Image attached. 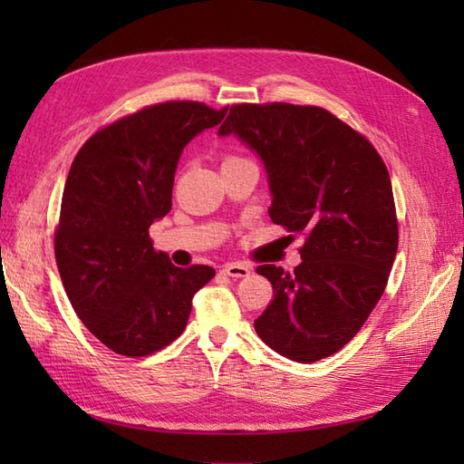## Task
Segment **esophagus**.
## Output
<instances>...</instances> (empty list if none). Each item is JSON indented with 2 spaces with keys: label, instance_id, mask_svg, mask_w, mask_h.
Returning a JSON list of instances; mask_svg holds the SVG:
<instances>
[{
  "label": "esophagus",
  "instance_id": "obj_1",
  "mask_svg": "<svg viewBox=\"0 0 464 464\" xmlns=\"http://www.w3.org/2000/svg\"><path fill=\"white\" fill-rule=\"evenodd\" d=\"M223 273L229 275V277H249L251 275V267H247V265L243 263H227L223 267Z\"/></svg>",
  "mask_w": 464,
  "mask_h": 464
}]
</instances>
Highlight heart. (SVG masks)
<instances>
[{"label": "heart", "mask_w": 464, "mask_h": 464, "mask_svg": "<svg viewBox=\"0 0 464 464\" xmlns=\"http://www.w3.org/2000/svg\"><path fill=\"white\" fill-rule=\"evenodd\" d=\"M233 160H239V157H235V155H227L225 160H223V163H225V161H233Z\"/></svg>", "instance_id": "b5f03b06"}]
</instances>
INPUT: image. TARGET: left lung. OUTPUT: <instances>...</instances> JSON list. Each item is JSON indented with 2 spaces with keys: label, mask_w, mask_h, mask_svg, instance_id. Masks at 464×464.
Segmentation results:
<instances>
[{
  "label": "left lung",
  "mask_w": 464,
  "mask_h": 464,
  "mask_svg": "<svg viewBox=\"0 0 464 464\" xmlns=\"http://www.w3.org/2000/svg\"><path fill=\"white\" fill-rule=\"evenodd\" d=\"M265 163L269 217L303 233L293 273L261 265L275 297L255 319L283 357L314 362L343 349L382 297L399 247L387 165L372 143L317 105L237 103L219 127Z\"/></svg>",
  "instance_id": "8db88e82"
}]
</instances>
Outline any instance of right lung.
I'll use <instances>...</instances> for the list:
<instances>
[{"instance_id": "obj_1", "label": "right lung", "mask_w": 464, "mask_h": 464, "mask_svg": "<svg viewBox=\"0 0 464 464\" xmlns=\"http://www.w3.org/2000/svg\"><path fill=\"white\" fill-rule=\"evenodd\" d=\"M229 107L155 103L95 131L77 151L55 227V261L73 311L107 349L147 357L183 333L207 265L175 267L150 227L171 209L177 161Z\"/></svg>"}]
</instances>
